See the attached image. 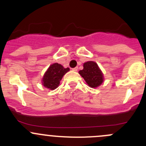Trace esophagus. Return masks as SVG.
<instances>
[{"label": "esophagus", "mask_w": 146, "mask_h": 146, "mask_svg": "<svg viewBox=\"0 0 146 146\" xmlns=\"http://www.w3.org/2000/svg\"><path fill=\"white\" fill-rule=\"evenodd\" d=\"M78 67H76V68H74L72 69V70H73V71L76 72L78 70Z\"/></svg>", "instance_id": "1"}]
</instances>
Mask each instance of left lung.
<instances>
[{
  "mask_svg": "<svg viewBox=\"0 0 146 146\" xmlns=\"http://www.w3.org/2000/svg\"><path fill=\"white\" fill-rule=\"evenodd\" d=\"M79 74L91 88H97L103 82V75L96 62L88 61L83 64V69Z\"/></svg>",
  "mask_w": 146,
  "mask_h": 146,
  "instance_id": "1",
  "label": "left lung"
}]
</instances>
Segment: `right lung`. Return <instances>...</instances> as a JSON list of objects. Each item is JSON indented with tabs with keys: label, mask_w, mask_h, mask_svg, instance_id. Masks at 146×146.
I'll return each instance as SVG.
<instances>
[{
	"label": "right lung",
	"mask_w": 146,
	"mask_h": 146,
	"mask_svg": "<svg viewBox=\"0 0 146 146\" xmlns=\"http://www.w3.org/2000/svg\"><path fill=\"white\" fill-rule=\"evenodd\" d=\"M69 68H65L60 64L56 63L50 65L43 76L42 83L50 90H54L60 84V81L65 74L69 71Z\"/></svg>",
	"instance_id": "obj_1"
}]
</instances>
